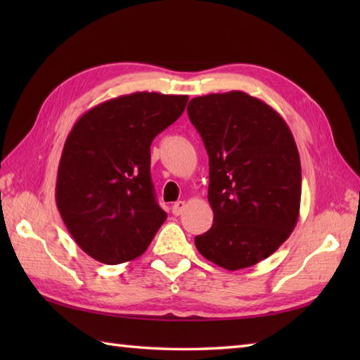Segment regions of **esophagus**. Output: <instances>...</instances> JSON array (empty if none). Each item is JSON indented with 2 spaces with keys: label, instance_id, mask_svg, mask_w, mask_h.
<instances>
[{
  "label": "esophagus",
  "instance_id": "34e87169",
  "mask_svg": "<svg viewBox=\"0 0 360 360\" xmlns=\"http://www.w3.org/2000/svg\"><path fill=\"white\" fill-rule=\"evenodd\" d=\"M184 209H186V201H176L172 205V212H173V215H176V217H179L181 213L184 212Z\"/></svg>",
  "mask_w": 360,
  "mask_h": 360
}]
</instances>
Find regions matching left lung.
<instances>
[{
  "label": "left lung",
  "instance_id": "obj_1",
  "mask_svg": "<svg viewBox=\"0 0 360 360\" xmlns=\"http://www.w3.org/2000/svg\"><path fill=\"white\" fill-rule=\"evenodd\" d=\"M187 112L209 155L213 210L196 249L227 271L254 266L289 238L300 213L294 136L277 111L243 91L195 97Z\"/></svg>",
  "mask_w": 360,
  "mask_h": 360
}]
</instances>
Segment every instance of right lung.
Instances as JSON below:
<instances>
[{"mask_svg":"<svg viewBox=\"0 0 360 360\" xmlns=\"http://www.w3.org/2000/svg\"><path fill=\"white\" fill-rule=\"evenodd\" d=\"M187 101L147 91L120 96L86 111L66 137L57 209L74 241L97 262L141 257L167 219L151 182L150 145Z\"/></svg>","mask_w":360,"mask_h":360,"instance_id":"add662e5","label":"right lung"}]
</instances>
